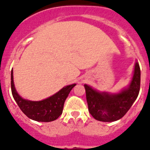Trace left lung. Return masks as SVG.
<instances>
[{
    "instance_id": "8db88e82",
    "label": "left lung",
    "mask_w": 150,
    "mask_h": 150,
    "mask_svg": "<svg viewBox=\"0 0 150 150\" xmlns=\"http://www.w3.org/2000/svg\"><path fill=\"white\" fill-rule=\"evenodd\" d=\"M141 85V69L134 63L130 83L117 93L99 91L84 84L88 109L94 119L102 122H114L122 118L137 98Z\"/></svg>"
}]
</instances>
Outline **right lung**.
Masks as SVG:
<instances>
[{
    "label": "right lung",
    "mask_w": 150,
    "mask_h": 150,
    "mask_svg": "<svg viewBox=\"0 0 150 150\" xmlns=\"http://www.w3.org/2000/svg\"><path fill=\"white\" fill-rule=\"evenodd\" d=\"M76 83L67 85L56 93L40 101H31L22 98L16 90L13 81V70L11 71L12 94L21 111L33 120L37 122H52L63 113V105L69 93Z\"/></svg>",
    "instance_id": "add662e5"
}]
</instances>
